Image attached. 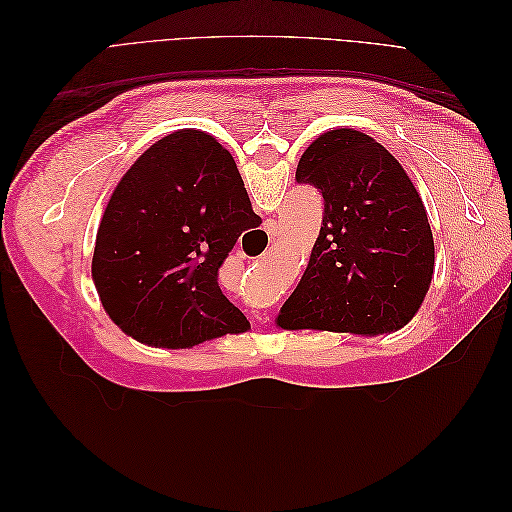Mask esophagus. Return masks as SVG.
I'll return each mask as SVG.
<instances>
[{
  "label": "esophagus",
  "mask_w": 512,
  "mask_h": 512,
  "mask_svg": "<svg viewBox=\"0 0 512 512\" xmlns=\"http://www.w3.org/2000/svg\"><path fill=\"white\" fill-rule=\"evenodd\" d=\"M260 320H262V318H260ZM265 322H267V318H265Z\"/></svg>",
  "instance_id": "34e87169"
}]
</instances>
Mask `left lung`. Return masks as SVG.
I'll return each instance as SVG.
<instances>
[{
	"mask_svg": "<svg viewBox=\"0 0 512 512\" xmlns=\"http://www.w3.org/2000/svg\"><path fill=\"white\" fill-rule=\"evenodd\" d=\"M297 183L322 196V224L299 286L277 316L282 329L378 335L401 329L431 284L427 211L401 164L350 128L305 149Z\"/></svg>",
	"mask_w": 512,
	"mask_h": 512,
	"instance_id": "8db88e82",
	"label": "left lung"
}]
</instances>
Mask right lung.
Returning <instances> with one entry per match:
<instances>
[{"label": "right lung", "mask_w": 512, "mask_h": 512, "mask_svg": "<svg viewBox=\"0 0 512 512\" xmlns=\"http://www.w3.org/2000/svg\"><path fill=\"white\" fill-rule=\"evenodd\" d=\"M254 226L260 218L230 153L198 130L164 136L123 175L102 215L91 275L106 314L164 348L247 331L218 273Z\"/></svg>", "instance_id": "1"}]
</instances>
